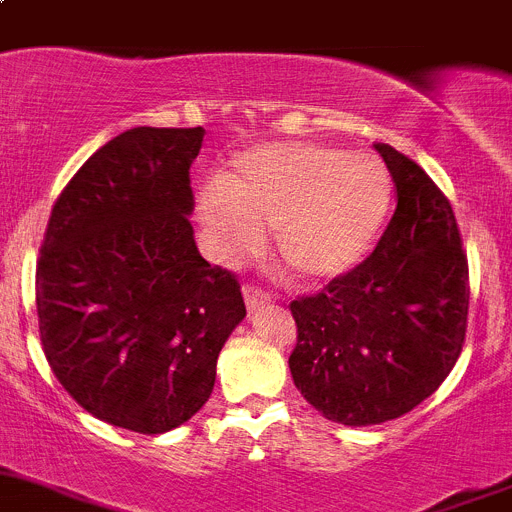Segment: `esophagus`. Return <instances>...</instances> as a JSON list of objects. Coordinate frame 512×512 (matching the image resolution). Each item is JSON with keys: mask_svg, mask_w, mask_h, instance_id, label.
<instances>
[{"mask_svg": "<svg viewBox=\"0 0 512 512\" xmlns=\"http://www.w3.org/2000/svg\"><path fill=\"white\" fill-rule=\"evenodd\" d=\"M243 299H246L248 309L264 307V304H271V294H266L264 289H259L256 284H243Z\"/></svg>", "mask_w": 512, "mask_h": 512, "instance_id": "1", "label": "esophagus"}]
</instances>
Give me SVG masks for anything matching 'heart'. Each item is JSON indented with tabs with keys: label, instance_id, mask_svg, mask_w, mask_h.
<instances>
[{
	"label": "heart",
	"instance_id": "b5f03b06",
	"mask_svg": "<svg viewBox=\"0 0 512 512\" xmlns=\"http://www.w3.org/2000/svg\"><path fill=\"white\" fill-rule=\"evenodd\" d=\"M391 175L373 154L325 144H264L200 195V218L223 261H246L274 228L276 259L292 279L353 269L381 231Z\"/></svg>",
	"mask_w": 512,
	"mask_h": 512
}]
</instances>
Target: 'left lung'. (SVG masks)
Segmentation results:
<instances>
[{
	"mask_svg": "<svg viewBox=\"0 0 512 512\" xmlns=\"http://www.w3.org/2000/svg\"><path fill=\"white\" fill-rule=\"evenodd\" d=\"M375 149L398 200L386 233L363 264L289 304L294 386L345 426L398 419L437 391L462 353L470 312L452 205L414 159Z\"/></svg>",
	"mask_w": 512,
	"mask_h": 512,
	"instance_id": "1",
	"label": "left lung"
}]
</instances>
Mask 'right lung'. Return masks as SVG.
I'll list each match as a JSON object with an SVG mask.
<instances>
[{"mask_svg": "<svg viewBox=\"0 0 512 512\" xmlns=\"http://www.w3.org/2000/svg\"><path fill=\"white\" fill-rule=\"evenodd\" d=\"M205 129L137 126L86 159L55 200L35 274L45 358L111 426L162 434L198 414L241 284L200 256L187 215Z\"/></svg>", "mask_w": 512, "mask_h": 512, "instance_id": "right-lung-1", "label": "right lung"}]
</instances>
